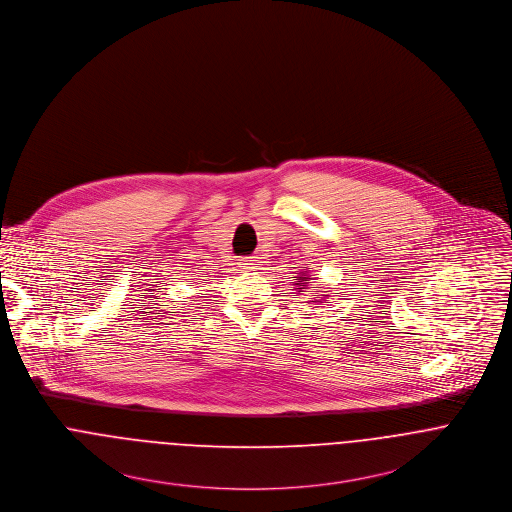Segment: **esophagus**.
<instances>
[{
  "instance_id": "obj_1",
  "label": "esophagus",
  "mask_w": 512,
  "mask_h": 512,
  "mask_svg": "<svg viewBox=\"0 0 512 512\" xmlns=\"http://www.w3.org/2000/svg\"><path fill=\"white\" fill-rule=\"evenodd\" d=\"M245 269H255L257 267V259H243V263H241Z\"/></svg>"
}]
</instances>
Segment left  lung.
Returning a JSON list of instances; mask_svg holds the SVG:
<instances>
[{"mask_svg":"<svg viewBox=\"0 0 512 512\" xmlns=\"http://www.w3.org/2000/svg\"><path fill=\"white\" fill-rule=\"evenodd\" d=\"M294 279V284L300 288L298 292H302V288H306L308 286V275H298V277H292ZM314 302V300H312Z\"/></svg>","mask_w":512,"mask_h":512,"instance_id":"obj_1","label":"left lung"}]
</instances>
